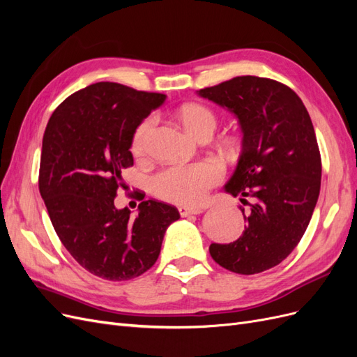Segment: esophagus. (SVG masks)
Segmentation results:
<instances>
[{"label":"esophagus","instance_id":"34e87169","mask_svg":"<svg viewBox=\"0 0 357 357\" xmlns=\"http://www.w3.org/2000/svg\"><path fill=\"white\" fill-rule=\"evenodd\" d=\"M178 213H180L181 218H188V215H190V214H199V213H202V208L188 207V205H180Z\"/></svg>","mask_w":357,"mask_h":357}]
</instances>
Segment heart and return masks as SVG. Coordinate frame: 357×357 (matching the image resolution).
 <instances>
[{
    "mask_svg": "<svg viewBox=\"0 0 357 357\" xmlns=\"http://www.w3.org/2000/svg\"><path fill=\"white\" fill-rule=\"evenodd\" d=\"M180 119L188 131L197 138L205 134L211 135L218 126V117L214 112L201 104L183 105L180 109ZM155 122V116H149L137 126L131 144L135 155H143L146 152ZM222 168L210 160L174 165L158 172L152 180V189L155 195L169 202L198 204L207 197V192L222 180Z\"/></svg>",
    "mask_w": 357,
    "mask_h": 357,
    "instance_id": "heart-1",
    "label": "heart"
}]
</instances>
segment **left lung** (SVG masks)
Wrapping results in <instances>:
<instances>
[{
	"label": "left lung",
	"instance_id": "obj_1",
	"mask_svg": "<svg viewBox=\"0 0 357 357\" xmlns=\"http://www.w3.org/2000/svg\"><path fill=\"white\" fill-rule=\"evenodd\" d=\"M197 93L238 119L241 155L223 189L250 207L240 238L211 244L210 255L236 274L266 271L294 252L319 199L321 159L310 114L286 84L256 75Z\"/></svg>",
	"mask_w": 357,
	"mask_h": 357
}]
</instances>
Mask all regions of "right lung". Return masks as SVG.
<instances>
[{"label": "right lung", "instance_id": "right-lung-1", "mask_svg": "<svg viewBox=\"0 0 357 357\" xmlns=\"http://www.w3.org/2000/svg\"><path fill=\"white\" fill-rule=\"evenodd\" d=\"M164 93L100 82L70 95L53 112L43 135L38 188L61 243L96 277L123 282L158 261L172 205L142 201L138 214L117 210L122 171L134 165L137 126L164 104ZM143 199V197H142Z\"/></svg>", "mask_w": 357, "mask_h": 357}]
</instances>
